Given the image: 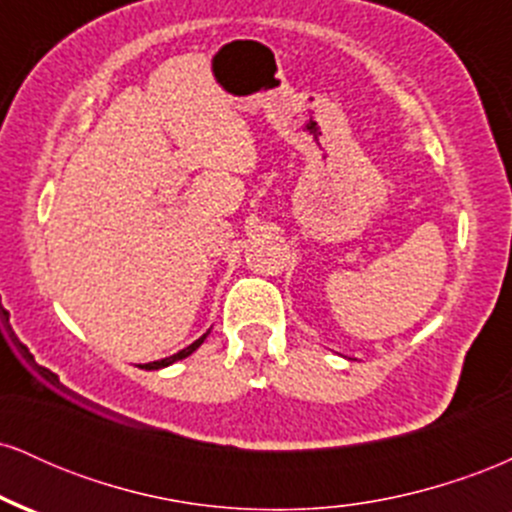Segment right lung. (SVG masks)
Segmentation results:
<instances>
[{"label":"right lung","mask_w":512,"mask_h":512,"mask_svg":"<svg viewBox=\"0 0 512 512\" xmlns=\"http://www.w3.org/2000/svg\"><path fill=\"white\" fill-rule=\"evenodd\" d=\"M209 334V332H207ZM207 334H202V337L197 339V342H192L190 346H185V349H180L178 354H173V356H168V358H161V361H151V363H142V366L139 368H144V370H158V368H166V366H173L175 361H182V358H187L192 354V351H197L199 346L204 344V339H207Z\"/></svg>","instance_id":"1"}]
</instances>
